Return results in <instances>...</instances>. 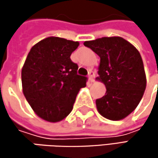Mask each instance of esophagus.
I'll return each mask as SVG.
<instances>
[{
	"label": "esophagus",
	"instance_id": "34e87169",
	"mask_svg": "<svg viewBox=\"0 0 158 158\" xmlns=\"http://www.w3.org/2000/svg\"><path fill=\"white\" fill-rule=\"evenodd\" d=\"M89 80L90 81V82H93L94 81V77H95V74H94V72H92V71H89Z\"/></svg>",
	"mask_w": 158,
	"mask_h": 158
}]
</instances>
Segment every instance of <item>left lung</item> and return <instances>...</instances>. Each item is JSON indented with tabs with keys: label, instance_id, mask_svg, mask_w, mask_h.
<instances>
[{
	"label": "left lung",
	"instance_id": "8db88e82",
	"mask_svg": "<svg viewBox=\"0 0 158 158\" xmlns=\"http://www.w3.org/2000/svg\"><path fill=\"white\" fill-rule=\"evenodd\" d=\"M84 46L101 58L96 79L105 85L106 92L102 98L96 100L97 110L111 121L124 119L135 110L146 87L139 51L120 36L85 41Z\"/></svg>",
	"mask_w": 158,
	"mask_h": 158
}]
</instances>
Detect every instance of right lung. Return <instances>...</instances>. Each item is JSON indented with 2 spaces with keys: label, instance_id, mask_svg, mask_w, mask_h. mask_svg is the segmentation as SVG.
Returning <instances> with one entry per match:
<instances>
[{
  "label": "right lung",
  "instance_id": "1",
  "mask_svg": "<svg viewBox=\"0 0 158 158\" xmlns=\"http://www.w3.org/2000/svg\"><path fill=\"white\" fill-rule=\"evenodd\" d=\"M78 41L49 36L31 48L22 69L23 92L41 119L57 123L73 109L77 94L87 78L77 74L70 56Z\"/></svg>",
  "mask_w": 158,
  "mask_h": 158
}]
</instances>
